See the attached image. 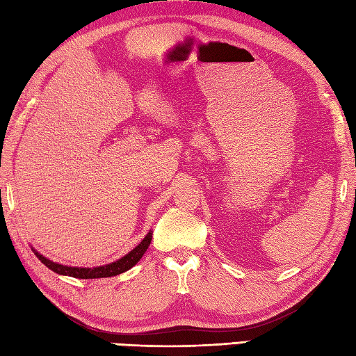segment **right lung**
I'll return each mask as SVG.
<instances>
[{
    "instance_id": "1",
    "label": "right lung",
    "mask_w": 356,
    "mask_h": 356,
    "mask_svg": "<svg viewBox=\"0 0 356 356\" xmlns=\"http://www.w3.org/2000/svg\"><path fill=\"white\" fill-rule=\"evenodd\" d=\"M151 238H153V231H149L145 236V238H143L138 246L131 249V251L125 254L124 257H120L119 260L111 261L108 264H104V266H96V268L67 266V264H61V263L49 260L47 257H44L42 254L38 252L35 248H32V251L35 252L38 259L41 260V263H44L45 266L51 269L53 272H56V274H59V275H69V277L86 278V280L87 278H107V277L119 275V274H122V272L131 269L134 264L142 259V255L147 252V249L151 243Z\"/></svg>"
}]
</instances>
